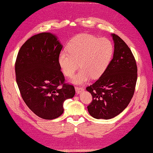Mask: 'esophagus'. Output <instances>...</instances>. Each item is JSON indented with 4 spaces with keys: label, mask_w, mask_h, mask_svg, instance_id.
Returning a JSON list of instances; mask_svg holds the SVG:
<instances>
[{
    "label": "esophagus",
    "mask_w": 153,
    "mask_h": 153,
    "mask_svg": "<svg viewBox=\"0 0 153 153\" xmlns=\"http://www.w3.org/2000/svg\"><path fill=\"white\" fill-rule=\"evenodd\" d=\"M75 90H76V93L79 94V93H80L81 91H84V88L81 87V86H75Z\"/></svg>",
    "instance_id": "1"
}]
</instances>
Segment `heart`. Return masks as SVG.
<instances>
[{
  "instance_id": "heart-1",
  "label": "heart",
  "mask_w": 153,
  "mask_h": 153,
  "mask_svg": "<svg viewBox=\"0 0 153 153\" xmlns=\"http://www.w3.org/2000/svg\"><path fill=\"white\" fill-rule=\"evenodd\" d=\"M68 51L60 53L59 63L67 76H73L79 66L81 67L72 78L75 84H83L91 77L102 76L110 65L114 52L110 40L85 33L74 36L68 44Z\"/></svg>"
}]
</instances>
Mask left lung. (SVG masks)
Masks as SVG:
<instances>
[{
	"instance_id": "8db88e82",
	"label": "left lung",
	"mask_w": 153,
	"mask_h": 153,
	"mask_svg": "<svg viewBox=\"0 0 153 153\" xmlns=\"http://www.w3.org/2000/svg\"><path fill=\"white\" fill-rule=\"evenodd\" d=\"M111 36L113 58L102 75L86 87L93 97L88 111L97 119H111L125 110L133 96L137 80V66L131 49L119 36Z\"/></svg>"
}]
</instances>
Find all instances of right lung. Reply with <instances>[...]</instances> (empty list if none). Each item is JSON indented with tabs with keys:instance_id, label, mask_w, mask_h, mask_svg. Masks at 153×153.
<instances>
[{
	"instance_id": "add662e5",
	"label": "right lung",
	"mask_w": 153,
	"mask_h": 153,
	"mask_svg": "<svg viewBox=\"0 0 153 153\" xmlns=\"http://www.w3.org/2000/svg\"><path fill=\"white\" fill-rule=\"evenodd\" d=\"M62 48L56 35L42 33L23 44L16 60V80L22 99L44 119L60 117L65 100L75 94L74 86L65 83L60 71L59 56Z\"/></svg>"
}]
</instances>
